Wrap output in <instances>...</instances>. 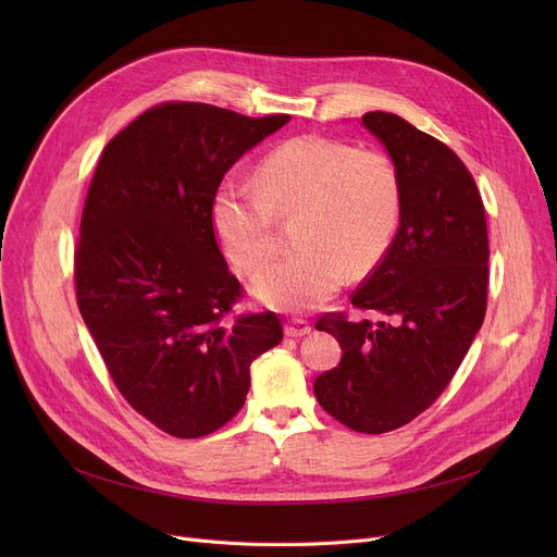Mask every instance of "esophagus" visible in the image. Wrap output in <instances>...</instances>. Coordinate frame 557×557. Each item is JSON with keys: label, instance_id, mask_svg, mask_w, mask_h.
Instances as JSON below:
<instances>
[{"label": "esophagus", "instance_id": "34e87169", "mask_svg": "<svg viewBox=\"0 0 557 557\" xmlns=\"http://www.w3.org/2000/svg\"><path fill=\"white\" fill-rule=\"evenodd\" d=\"M284 332H286V336L298 338V336H307L311 332V325L307 323V320H302V318H290L288 323H286V327H284Z\"/></svg>", "mask_w": 557, "mask_h": 557}]
</instances>
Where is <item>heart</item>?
Instances as JSON below:
<instances>
[{
	"label": "heart",
	"instance_id": "b5f03b06",
	"mask_svg": "<svg viewBox=\"0 0 557 557\" xmlns=\"http://www.w3.org/2000/svg\"><path fill=\"white\" fill-rule=\"evenodd\" d=\"M399 210V173L388 156L300 135L261 158L255 189L223 183L214 191L212 225L232 267L252 275L275 252L277 216L298 214L300 248L263 269L255 294L280 311H309L327 302L345 275L363 277L382 261Z\"/></svg>",
	"mask_w": 557,
	"mask_h": 557
}]
</instances>
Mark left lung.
Returning a JSON list of instances; mask_svg holds the SVG:
<instances>
[{
  "label": "left lung",
  "instance_id": "left-lung-1",
  "mask_svg": "<svg viewBox=\"0 0 557 557\" xmlns=\"http://www.w3.org/2000/svg\"><path fill=\"white\" fill-rule=\"evenodd\" d=\"M399 173V227L382 261L349 300L391 323L323 313L315 330L336 336L338 368L315 379L325 411L359 433L395 431L443 395L487 309L490 244L474 175L447 144L391 112H366Z\"/></svg>",
  "mask_w": 557,
  "mask_h": 557
}]
</instances>
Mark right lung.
<instances>
[{
	"mask_svg": "<svg viewBox=\"0 0 557 557\" xmlns=\"http://www.w3.org/2000/svg\"><path fill=\"white\" fill-rule=\"evenodd\" d=\"M288 120L164 101L99 158L74 250L78 311L116 391L169 435L227 424L246 401L250 363L284 336L273 311L234 313L244 286L219 250L212 196Z\"/></svg>",
	"mask_w": 557,
	"mask_h": 557,
	"instance_id": "right-lung-1",
	"label": "right lung"
}]
</instances>
